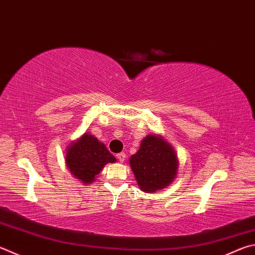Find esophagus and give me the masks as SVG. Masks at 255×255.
Wrapping results in <instances>:
<instances>
[{
  "mask_svg": "<svg viewBox=\"0 0 255 255\" xmlns=\"http://www.w3.org/2000/svg\"><path fill=\"white\" fill-rule=\"evenodd\" d=\"M117 158L120 163H123V161L126 159V154H125V152H120V154L117 155Z\"/></svg>",
  "mask_w": 255,
  "mask_h": 255,
  "instance_id": "1",
  "label": "esophagus"
}]
</instances>
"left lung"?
Returning <instances> with one entry per match:
<instances>
[{"instance_id":"left-lung-1","label":"left lung","mask_w":255,"mask_h":255,"mask_svg":"<svg viewBox=\"0 0 255 255\" xmlns=\"http://www.w3.org/2000/svg\"><path fill=\"white\" fill-rule=\"evenodd\" d=\"M130 167L142 192L155 193L173 182L178 161L173 147L159 136L149 135L129 159Z\"/></svg>"}]
</instances>
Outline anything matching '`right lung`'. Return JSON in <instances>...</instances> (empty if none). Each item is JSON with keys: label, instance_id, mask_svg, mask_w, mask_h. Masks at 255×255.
I'll use <instances>...</instances> for the list:
<instances>
[{"label": "right lung", "instance_id": "add662e5", "mask_svg": "<svg viewBox=\"0 0 255 255\" xmlns=\"http://www.w3.org/2000/svg\"><path fill=\"white\" fill-rule=\"evenodd\" d=\"M115 161V156L110 154L107 147L89 133H85L69 146L66 155L67 167L83 184L94 182L96 175L106 164Z\"/></svg>", "mask_w": 255, "mask_h": 255}]
</instances>
